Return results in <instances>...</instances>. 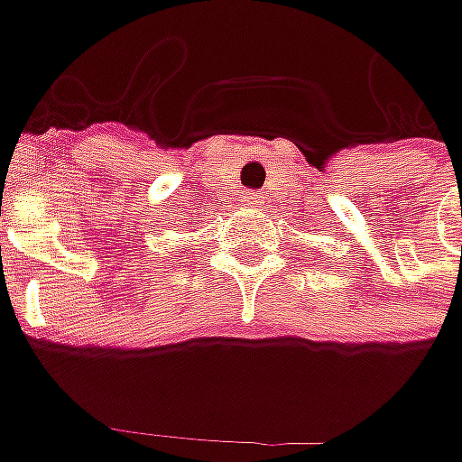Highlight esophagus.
Segmentation results:
<instances>
[{
    "instance_id": "obj_1",
    "label": "esophagus",
    "mask_w": 462,
    "mask_h": 462,
    "mask_svg": "<svg viewBox=\"0 0 462 462\" xmlns=\"http://www.w3.org/2000/svg\"><path fill=\"white\" fill-rule=\"evenodd\" d=\"M244 205H249V208H257V205H262V192H257V189L244 192Z\"/></svg>"
}]
</instances>
